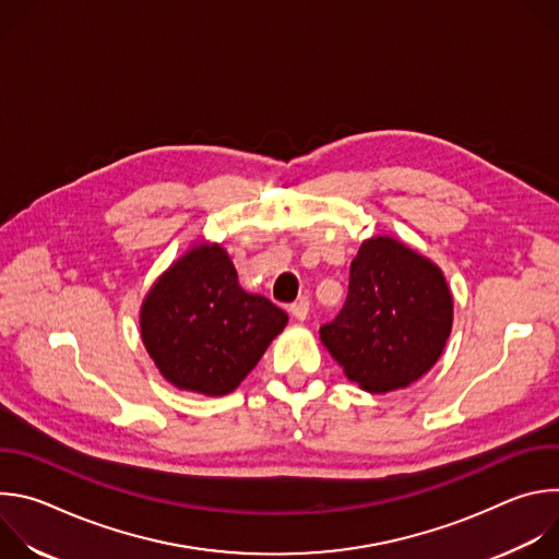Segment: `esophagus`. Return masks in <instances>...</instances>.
Masks as SVG:
<instances>
[{
    "label": "esophagus",
    "mask_w": 559,
    "mask_h": 559,
    "mask_svg": "<svg viewBox=\"0 0 559 559\" xmlns=\"http://www.w3.org/2000/svg\"><path fill=\"white\" fill-rule=\"evenodd\" d=\"M289 311H292V316L296 318V321H305V318L309 316V300L305 296L298 298L296 302L289 305Z\"/></svg>",
    "instance_id": "1"
}]
</instances>
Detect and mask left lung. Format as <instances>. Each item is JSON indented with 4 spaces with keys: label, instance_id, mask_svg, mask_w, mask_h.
<instances>
[{
    "label": "left lung",
    "instance_id": "1",
    "mask_svg": "<svg viewBox=\"0 0 559 559\" xmlns=\"http://www.w3.org/2000/svg\"><path fill=\"white\" fill-rule=\"evenodd\" d=\"M453 294L442 270L393 236L362 241L341 313L321 341L352 382L369 393L405 389L442 356Z\"/></svg>",
    "mask_w": 559,
    "mask_h": 559
}]
</instances>
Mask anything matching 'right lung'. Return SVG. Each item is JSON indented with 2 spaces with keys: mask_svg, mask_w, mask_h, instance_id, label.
I'll use <instances>...</instances> for the list:
<instances>
[{
  "mask_svg": "<svg viewBox=\"0 0 559 559\" xmlns=\"http://www.w3.org/2000/svg\"><path fill=\"white\" fill-rule=\"evenodd\" d=\"M141 341L158 373L181 391L225 395L246 380L287 313L238 285L218 243H194L147 289Z\"/></svg>",
  "mask_w": 559,
  "mask_h": 559,
  "instance_id": "right-lung-1",
  "label": "right lung"
}]
</instances>
